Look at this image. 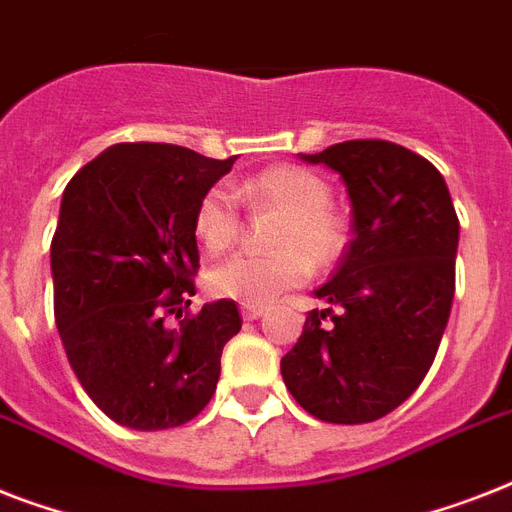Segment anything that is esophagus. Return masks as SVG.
I'll return each instance as SVG.
<instances>
[{
    "instance_id": "34e87169",
    "label": "esophagus",
    "mask_w": 512,
    "mask_h": 512,
    "mask_svg": "<svg viewBox=\"0 0 512 512\" xmlns=\"http://www.w3.org/2000/svg\"><path fill=\"white\" fill-rule=\"evenodd\" d=\"M263 313H265V305H241V316H244L247 321L260 319Z\"/></svg>"
}]
</instances>
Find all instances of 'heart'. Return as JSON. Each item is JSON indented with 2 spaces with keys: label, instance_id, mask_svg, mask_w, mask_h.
I'll use <instances>...</instances> for the list:
<instances>
[{
  "label": "heart",
  "instance_id": "heart-1",
  "mask_svg": "<svg viewBox=\"0 0 512 512\" xmlns=\"http://www.w3.org/2000/svg\"><path fill=\"white\" fill-rule=\"evenodd\" d=\"M239 196L252 207H271L284 215L273 239L276 252H239L215 265L207 287L215 297L241 305H265L281 292L300 287L316 268H332L350 241L348 220L332 207V188L321 175L279 164L244 180ZM241 209L228 185H212L196 204L193 231L207 252L217 255L239 239Z\"/></svg>",
  "mask_w": 512,
  "mask_h": 512
}]
</instances>
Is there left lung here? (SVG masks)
Here are the masks:
<instances>
[{"label": "left lung", "mask_w": 512, "mask_h": 512, "mask_svg": "<svg viewBox=\"0 0 512 512\" xmlns=\"http://www.w3.org/2000/svg\"><path fill=\"white\" fill-rule=\"evenodd\" d=\"M300 159L342 177L353 239L316 289L329 308L308 313L281 377L316 420H380L412 396L436 358L454 300L460 220L441 172L404 146L345 140Z\"/></svg>", "instance_id": "obj_1"}]
</instances>
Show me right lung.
I'll use <instances>...</instances> for the list:
<instances>
[{
  "label": "right lung",
  "mask_w": 512,
  "mask_h": 512,
  "mask_svg": "<svg viewBox=\"0 0 512 512\" xmlns=\"http://www.w3.org/2000/svg\"><path fill=\"white\" fill-rule=\"evenodd\" d=\"M233 162L170 143H119L63 191L50 247L55 324L76 380L124 428L185 425L215 393L239 308H185L199 271L193 212Z\"/></svg>",
  "instance_id": "1"
}]
</instances>
